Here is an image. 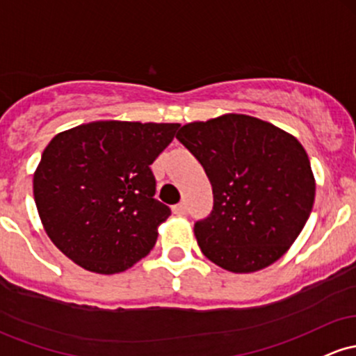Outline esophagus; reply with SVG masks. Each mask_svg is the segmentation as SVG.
Wrapping results in <instances>:
<instances>
[{
	"label": "esophagus",
	"mask_w": 356,
	"mask_h": 356,
	"mask_svg": "<svg viewBox=\"0 0 356 356\" xmlns=\"http://www.w3.org/2000/svg\"><path fill=\"white\" fill-rule=\"evenodd\" d=\"M186 211H187L186 202H179V204H175L174 208H172V213L179 214V216H181V214H186Z\"/></svg>",
	"instance_id": "1"
}]
</instances>
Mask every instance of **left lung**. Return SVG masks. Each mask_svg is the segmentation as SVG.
<instances>
[{
  "mask_svg": "<svg viewBox=\"0 0 356 356\" xmlns=\"http://www.w3.org/2000/svg\"><path fill=\"white\" fill-rule=\"evenodd\" d=\"M175 136L213 186V213L194 225L206 259L233 273L261 270L279 260L314 204V174L299 140L236 113L187 123Z\"/></svg>",
  "mask_w": 356,
  "mask_h": 356,
  "instance_id": "obj_1",
  "label": "left lung"
}]
</instances>
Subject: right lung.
I'll return each instance as SVG.
<instances>
[{"mask_svg": "<svg viewBox=\"0 0 356 356\" xmlns=\"http://www.w3.org/2000/svg\"><path fill=\"white\" fill-rule=\"evenodd\" d=\"M179 123L104 120L60 131L33 174L38 216L52 243L89 272L111 275L148 255L170 216L150 165Z\"/></svg>", "mask_w": 356, "mask_h": 356, "instance_id": "obj_1", "label": "right lung"}]
</instances>
